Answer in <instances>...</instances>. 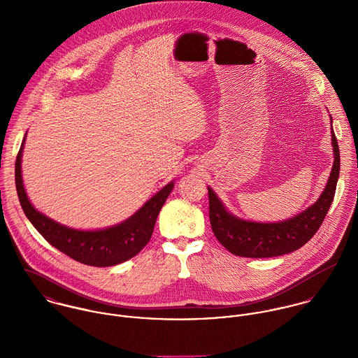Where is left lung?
Here are the masks:
<instances>
[{
  "instance_id": "8db88e82",
  "label": "left lung",
  "mask_w": 358,
  "mask_h": 358,
  "mask_svg": "<svg viewBox=\"0 0 358 358\" xmlns=\"http://www.w3.org/2000/svg\"><path fill=\"white\" fill-rule=\"evenodd\" d=\"M332 146L335 161L321 197L306 210L285 222L256 223L241 220L230 215L212 189L208 187L209 220L217 241L229 252L243 257L285 255L303 247L322 224L335 197L341 169V155L334 129Z\"/></svg>"
}]
</instances>
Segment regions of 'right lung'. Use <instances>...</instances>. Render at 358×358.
I'll list each match as a JSON object with an SVG mask.
<instances>
[{"instance_id":"1","label":"right lung","mask_w":358,"mask_h":358,"mask_svg":"<svg viewBox=\"0 0 358 358\" xmlns=\"http://www.w3.org/2000/svg\"><path fill=\"white\" fill-rule=\"evenodd\" d=\"M23 143L15 162L17 197L29 220L52 247L80 263L95 267H107L122 263L138 255L146 247L152 238L157 216L173 189V182L161 189L153 199H150L128 220L114 227L95 231L69 229L40 213L30 204L23 187L20 169Z\"/></svg>"}]
</instances>
